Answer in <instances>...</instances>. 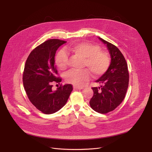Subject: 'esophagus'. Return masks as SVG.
Returning a JSON list of instances; mask_svg holds the SVG:
<instances>
[{"label": "esophagus", "mask_w": 152, "mask_h": 152, "mask_svg": "<svg viewBox=\"0 0 152 152\" xmlns=\"http://www.w3.org/2000/svg\"><path fill=\"white\" fill-rule=\"evenodd\" d=\"M83 88H84V87H82V86H73L74 90H76V89H83Z\"/></svg>", "instance_id": "obj_1"}]
</instances>
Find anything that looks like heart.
Segmentation results:
<instances>
[{"label":"heart","mask_w":152,"mask_h":152,"mask_svg":"<svg viewBox=\"0 0 152 152\" xmlns=\"http://www.w3.org/2000/svg\"><path fill=\"white\" fill-rule=\"evenodd\" d=\"M67 52L77 57L82 58V66L87 68L94 76L103 74L110 65V58L105 52L100 48L89 42H79L67 48ZM68 57L65 52L60 51L55 58V63L60 70H65L68 67ZM90 77L87 69L80 71H70L65 75L66 83L75 86H81Z\"/></svg>","instance_id":"heart-1"}]
</instances>
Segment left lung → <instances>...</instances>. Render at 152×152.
Instances as JSON below:
<instances>
[{"instance_id":"1","label":"left lung","mask_w":152,"mask_h":152,"mask_svg":"<svg viewBox=\"0 0 152 152\" xmlns=\"http://www.w3.org/2000/svg\"><path fill=\"white\" fill-rule=\"evenodd\" d=\"M99 38L107 45L111 59L107 71L96 81L100 87H92L94 95L89 104L94 111L105 114L114 110L124 100L129 85V72L126 61L118 48Z\"/></svg>"}]
</instances>
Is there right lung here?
Wrapping results in <instances>:
<instances>
[{"instance_id":"add662e5","label":"right lung","mask_w":152,"mask_h":152,"mask_svg":"<svg viewBox=\"0 0 152 152\" xmlns=\"http://www.w3.org/2000/svg\"><path fill=\"white\" fill-rule=\"evenodd\" d=\"M66 42L57 39L47 40L31 51L25 63L24 88L32 104L44 114H52L60 110L73 91L71 84H61L57 91H52V84L61 81L55 65V53Z\"/></svg>"}]
</instances>
